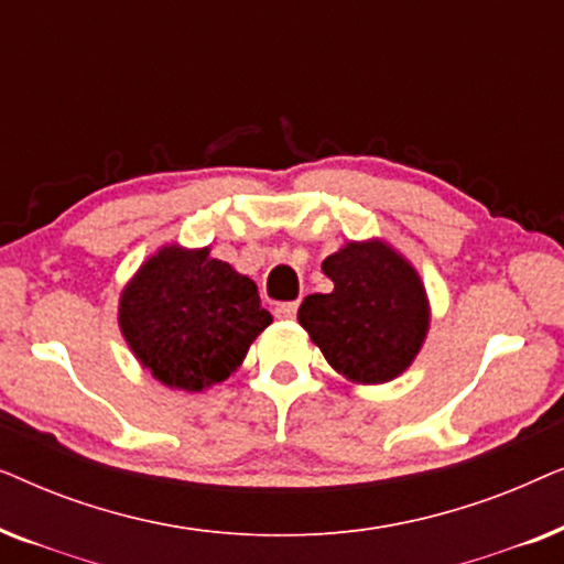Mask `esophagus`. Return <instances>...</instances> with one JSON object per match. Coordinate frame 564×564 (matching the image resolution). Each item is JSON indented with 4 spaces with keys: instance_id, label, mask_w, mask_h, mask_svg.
<instances>
[{
    "instance_id": "esophagus-1",
    "label": "esophagus",
    "mask_w": 564,
    "mask_h": 564,
    "mask_svg": "<svg viewBox=\"0 0 564 564\" xmlns=\"http://www.w3.org/2000/svg\"><path fill=\"white\" fill-rule=\"evenodd\" d=\"M274 315L280 321H295L297 315V303H280L274 307Z\"/></svg>"
}]
</instances>
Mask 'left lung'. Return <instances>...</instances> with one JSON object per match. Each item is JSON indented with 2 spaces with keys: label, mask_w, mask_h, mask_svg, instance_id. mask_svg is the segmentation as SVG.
<instances>
[{
  "label": "left lung",
  "mask_w": 564,
  "mask_h": 564,
  "mask_svg": "<svg viewBox=\"0 0 564 564\" xmlns=\"http://www.w3.org/2000/svg\"><path fill=\"white\" fill-rule=\"evenodd\" d=\"M328 295H307L300 326L338 375L354 384L395 380L419 357L431 326L421 274L382 238L346 241L323 259Z\"/></svg>",
  "instance_id": "8db88e82"
}]
</instances>
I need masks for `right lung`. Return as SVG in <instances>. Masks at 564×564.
Masks as SVG:
<instances>
[{"instance_id":"add662e5","label":"right lung","mask_w":564,"mask_h":564,"mask_svg":"<svg viewBox=\"0 0 564 564\" xmlns=\"http://www.w3.org/2000/svg\"><path fill=\"white\" fill-rule=\"evenodd\" d=\"M120 334L153 380L172 390L203 392L228 380L272 315L253 280L210 246H161L120 292Z\"/></svg>"}]
</instances>
